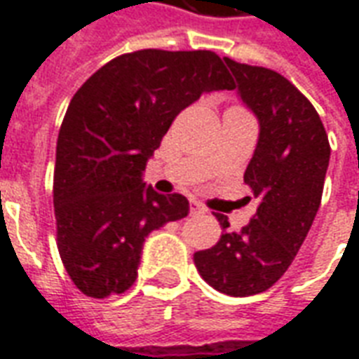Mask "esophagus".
<instances>
[{
    "mask_svg": "<svg viewBox=\"0 0 359 359\" xmlns=\"http://www.w3.org/2000/svg\"><path fill=\"white\" fill-rule=\"evenodd\" d=\"M205 208L200 202H190V215H203Z\"/></svg>",
    "mask_w": 359,
    "mask_h": 359,
    "instance_id": "34e87169",
    "label": "esophagus"
}]
</instances>
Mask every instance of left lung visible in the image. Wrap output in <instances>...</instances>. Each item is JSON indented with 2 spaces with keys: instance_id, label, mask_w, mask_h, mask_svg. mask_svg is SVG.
<instances>
[{
  "instance_id": "8db88e82",
  "label": "left lung",
  "mask_w": 359,
  "mask_h": 359,
  "mask_svg": "<svg viewBox=\"0 0 359 359\" xmlns=\"http://www.w3.org/2000/svg\"><path fill=\"white\" fill-rule=\"evenodd\" d=\"M242 103L257 118L259 136L244 182L259 205L241 233L194 254L203 280L229 296L265 292L290 267L317 215L331 146L316 107L283 74L225 57Z\"/></svg>"
}]
</instances>
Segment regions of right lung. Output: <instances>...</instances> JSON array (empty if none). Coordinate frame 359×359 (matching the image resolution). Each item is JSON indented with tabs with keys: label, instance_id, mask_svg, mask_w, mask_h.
I'll list each match as a JSON object with an SVG mask.
<instances>
[{
	"label": "right lung",
	"instance_id": "obj_1",
	"mask_svg": "<svg viewBox=\"0 0 359 359\" xmlns=\"http://www.w3.org/2000/svg\"><path fill=\"white\" fill-rule=\"evenodd\" d=\"M233 90L213 51L140 50L115 57L73 95L59 130L53 208L61 262L90 298L138 277L151 231L187 217L182 194H159L144 169L169 126L202 94Z\"/></svg>",
	"mask_w": 359,
	"mask_h": 359
}]
</instances>
